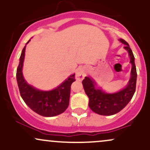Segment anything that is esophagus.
<instances>
[{"label": "esophagus", "mask_w": 150, "mask_h": 150, "mask_svg": "<svg viewBox=\"0 0 150 150\" xmlns=\"http://www.w3.org/2000/svg\"><path fill=\"white\" fill-rule=\"evenodd\" d=\"M86 75L85 70V68H82V67H80L77 70L76 73H75V78H76L77 80L81 81L84 79Z\"/></svg>", "instance_id": "esophagus-1"}]
</instances>
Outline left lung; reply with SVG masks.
<instances>
[{"label":"left lung","instance_id":"left-lung-1","mask_svg":"<svg viewBox=\"0 0 150 150\" xmlns=\"http://www.w3.org/2000/svg\"><path fill=\"white\" fill-rule=\"evenodd\" d=\"M119 41L125 44L124 49L128 51L130 58V63L132 65L130 78L126 87L118 92L106 93L97 88L89 77H85L82 80L85 92L89 97V108L94 113L102 116H111L121 111L130 102L135 92L137 71L135 57L128 43L123 39H120Z\"/></svg>","mask_w":150,"mask_h":150}]
</instances>
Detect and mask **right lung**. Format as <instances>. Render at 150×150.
<instances>
[{
  "label": "right lung",
  "instance_id": "right-lung-1",
  "mask_svg": "<svg viewBox=\"0 0 150 150\" xmlns=\"http://www.w3.org/2000/svg\"><path fill=\"white\" fill-rule=\"evenodd\" d=\"M30 42V39L26 45ZM26 45L22 49L17 69L16 78L20 95L25 104L34 112L45 117H53L63 113L68 107L70 86L75 81V74L52 90L43 91L29 85L23 77L22 67L25 59Z\"/></svg>",
  "mask_w": 150,
  "mask_h": 150
}]
</instances>
